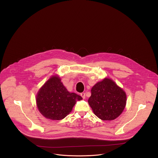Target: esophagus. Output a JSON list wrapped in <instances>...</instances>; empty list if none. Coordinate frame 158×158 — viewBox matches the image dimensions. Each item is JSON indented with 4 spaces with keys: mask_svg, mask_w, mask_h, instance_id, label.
Instances as JSON below:
<instances>
[{
    "mask_svg": "<svg viewBox=\"0 0 158 158\" xmlns=\"http://www.w3.org/2000/svg\"><path fill=\"white\" fill-rule=\"evenodd\" d=\"M81 96L82 97L83 99L84 98H85V93H84V92H82V93H81Z\"/></svg>",
    "mask_w": 158,
    "mask_h": 158,
    "instance_id": "obj_1",
    "label": "esophagus"
}]
</instances>
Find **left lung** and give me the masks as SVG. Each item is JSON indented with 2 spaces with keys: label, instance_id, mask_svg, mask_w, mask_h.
I'll return each mask as SVG.
<instances>
[{
  "label": "left lung",
  "instance_id": "8db88e82",
  "mask_svg": "<svg viewBox=\"0 0 158 158\" xmlns=\"http://www.w3.org/2000/svg\"><path fill=\"white\" fill-rule=\"evenodd\" d=\"M126 92L113 80L105 78L91 89L88 103L93 112L102 120H113L126 105Z\"/></svg>",
  "mask_w": 158,
  "mask_h": 158
}]
</instances>
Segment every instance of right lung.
Wrapping results in <instances>:
<instances>
[{"instance_id":"obj_1","label":"right lung","mask_w":158,"mask_h":158,"mask_svg":"<svg viewBox=\"0 0 158 158\" xmlns=\"http://www.w3.org/2000/svg\"><path fill=\"white\" fill-rule=\"evenodd\" d=\"M82 98L69 92L58 76H53L40 89L36 97L38 109L46 118L60 120L72 110L76 101Z\"/></svg>"}]
</instances>
